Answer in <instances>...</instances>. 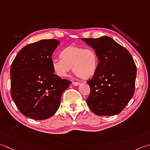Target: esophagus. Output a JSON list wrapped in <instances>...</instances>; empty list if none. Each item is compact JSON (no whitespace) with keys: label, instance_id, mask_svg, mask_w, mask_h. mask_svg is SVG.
Here are the masks:
<instances>
[{"label":"esophagus","instance_id":"esophagus-1","mask_svg":"<svg viewBox=\"0 0 150 150\" xmlns=\"http://www.w3.org/2000/svg\"><path fill=\"white\" fill-rule=\"evenodd\" d=\"M79 84V82H76V81H72V85H74V86H77Z\"/></svg>","mask_w":150,"mask_h":150}]
</instances>
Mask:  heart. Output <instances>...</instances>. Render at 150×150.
<instances>
[{
  "label": "heart",
  "instance_id": "1",
  "mask_svg": "<svg viewBox=\"0 0 150 150\" xmlns=\"http://www.w3.org/2000/svg\"><path fill=\"white\" fill-rule=\"evenodd\" d=\"M61 58L52 61L54 72L61 78L66 77L72 69L83 79L89 78L95 74L98 67V57L93 48L69 46L60 54Z\"/></svg>",
  "mask_w": 150,
  "mask_h": 150
}]
</instances>
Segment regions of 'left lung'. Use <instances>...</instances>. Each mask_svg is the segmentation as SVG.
Masks as SVG:
<instances>
[{
	"label": "left lung",
	"instance_id": "1",
	"mask_svg": "<svg viewBox=\"0 0 150 150\" xmlns=\"http://www.w3.org/2000/svg\"><path fill=\"white\" fill-rule=\"evenodd\" d=\"M98 57V67L87 83L91 88L87 105L98 116L117 115L124 109L135 92L137 67L131 54L112 38H82Z\"/></svg>",
	"mask_w": 150,
	"mask_h": 150
}]
</instances>
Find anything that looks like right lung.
<instances>
[{"label":"right lung","instance_id":"1","mask_svg":"<svg viewBox=\"0 0 150 150\" xmlns=\"http://www.w3.org/2000/svg\"><path fill=\"white\" fill-rule=\"evenodd\" d=\"M59 43L56 39H43L29 44L12 62L11 96L26 117L45 120L53 116L71 83L54 74L51 57Z\"/></svg>","mask_w":150,"mask_h":150}]
</instances>
